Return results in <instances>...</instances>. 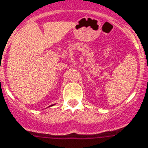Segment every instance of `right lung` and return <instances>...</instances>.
Here are the masks:
<instances>
[{
  "label": "right lung",
  "instance_id": "obj_1",
  "mask_svg": "<svg viewBox=\"0 0 148 148\" xmlns=\"http://www.w3.org/2000/svg\"><path fill=\"white\" fill-rule=\"evenodd\" d=\"M52 106H53V104H52V105H51V107H52Z\"/></svg>",
  "mask_w": 148,
  "mask_h": 148
}]
</instances>
